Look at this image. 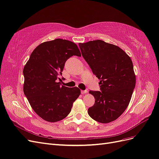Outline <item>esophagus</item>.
Here are the masks:
<instances>
[{
  "label": "esophagus",
  "mask_w": 159,
  "mask_h": 159,
  "mask_svg": "<svg viewBox=\"0 0 159 159\" xmlns=\"http://www.w3.org/2000/svg\"><path fill=\"white\" fill-rule=\"evenodd\" d=\"M87 92H88V91H87V90H81V93L82 94H86L87 93Z\"/></svg>",
  "instance_id": "esophagus-1"
}]
</instances>
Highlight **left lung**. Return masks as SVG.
<instances>
[{
    "instance_id": "obj_1",
    "label": "left lung",
    "mask_w": 159,
    "mask_h": 159,
    "mask_svg": "<svg viewBox=\"0 0 159 159\" xmlns=\"http://www.w3.org/2000/svg\"><path fill=\"white\" fill-rule=\"evenodd\" d=\"M83 58L100 80V91L89 93L95 98L89 116L107 124L116 120L129 105L135 86V75L131 58L117 46L102 40L79 43Z\"/></svg>"
}]
</instances>
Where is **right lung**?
<instances>
[{
    "mask_svg": "<svg viewBox=\"0 0 159 159\" xmlns=\"http://www.w3.org/2000/svg\"><path fill=\"white\" fill-rule=\"evenodd\" d=\"M73 55L81 56L77 45L56 39L39 45L24 66V93L34 111L45 121L64 119L80 94L77 87L68 88L59 82L66 61Z\"/></svg>",
    "mask_w": 159,
    "mask_h": 159,
    "instance_id": "1",
    "label": "right lung"
}]
</instances>
